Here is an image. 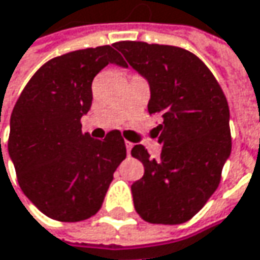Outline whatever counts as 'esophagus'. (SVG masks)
Wrapping results in <instances>:
<instances>
[{
  "instance_id": "1",
  "label": "esophagus",
  "mask_w": 260,
  "mask_h": 260,
  "mask_svg": "<svg viewBox=\"0 0 260 260\" xmlns=\"http://www.w3.org/2000/svg\"><path fill=\"white\" fill-rule=\"evenodd\" d=\"M132 148H133V143H130V142H125V149H127V155H128V156H130Z\"/></svg>"
}]
</instances>
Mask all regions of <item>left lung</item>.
Instances as JSON below:
<instances>
[{
  "label": "left lung",
  "instance_id": "obj_1",
  "mask_svg": "<svg viewBox=\"0 0 260 260\" xmlns=\"http://www.w3.org/2000/svg\"><path fill=\"white\" fill-rule=\"evenodd\" d=\"M114 46L148 80V111L162 118L156 127L161 158L150 159L143 145L132 149L145 167L132 184L135 209L150 224H183L214 194L231 153L227 98L190 51L133 41Z\"/></svg>",
  "mask_w": 260,
  "mask_h": 260
}]
</instances>
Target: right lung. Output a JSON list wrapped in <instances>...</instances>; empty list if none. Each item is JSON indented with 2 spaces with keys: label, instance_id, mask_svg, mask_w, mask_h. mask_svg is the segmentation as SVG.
Here are the masks:
<instances>
[{
  "label": "right lung",
  "instance_id": "1",
  "mask_svg": "<svg viewBox=\"0 0 260 260\" xmlns=\"http://www.w3.org/2000/svg\"><path fill=\"white\" fill-rule=\"evenodd\" d=\"M110 62L125 66L110 45L49 59L11 112L8 153L20 188L52 219L77 222L96 214L125 158L118 130L104 140L82 133L80 120L92 105V80Z\"/></svg>",
  "mask_w": 260,
  "mask_h": 260
}]
</instances>
